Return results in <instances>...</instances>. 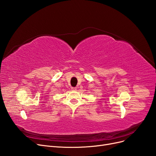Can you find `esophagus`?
<instances>
[{
    "label": "esophagus",
    "mask_w": 156,
    "mask_h": 156,
    "mask_svg": "<svg viewBox=\"0 0 156 156\" xmlns=\"http://www.w3.org/2000/svg\"><path fill=\"white\" fill-rule=\"evenodd\" d=\"M77 89V88L76 87H72V90H75Z\"/></svg>",
    "instance_id": "34e87169"
}]
</instances>
